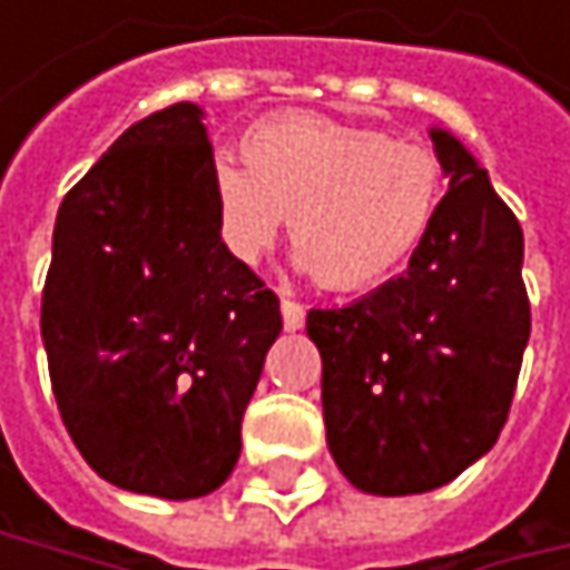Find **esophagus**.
<instances>
[{
  "label": "esophagus",
  "mask_w": 570,
  "mask_h": 570,
  "mask_svg": "<svg viewBox=\"0 0 570 570\" xmlns=\"http://www.w3.org/2000/svg\"><path fill=\"white\" fill-rule=\"evenodd\" d=\"M281 313H284V326L289 330V333L303 330V323H306V309H303L296 299L284 296V299H281Z\"/></svg>",
  "instance_id": "esophagus-1"
}]
</instances>
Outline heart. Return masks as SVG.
<instances>
[{
  "label": "heart",
  "instance_id": "obj_1",
  "mask_svg": "<svg viewBox=\"0 0 570 570\" xmlns=\"http://www.w3.org/2000/svg\"><path fill=\"white\" fill-rule=\"evenodd\" d=\"M240 151L244 165H210V197L227 250L247 267L293 217L296 267L330 289H363L393 277L439 214L435 155L376 128L274 115L244 135Z\"/></svg>",
  "mask_w": 570,
  "mask_h": 570
}]
</instances>
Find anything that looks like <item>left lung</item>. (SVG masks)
<instances>
[{
  "instance_id": "obj_1",
  "label": "left lung",
  "mask_w": 570,
  "mask_h": 570,
  "mask_svg": "<svg viewBox=\"0 0 570 570\" xmlns=\"http://www.w3.org/2000/svg\"><path fill=\"white\" fill-rule=\"evenodd\" d=\"M429 138L449 190L405 274L306 313L326 445L366 495H422L479 462L509 419L531 333L514 214L452 131Z\"/></svg>"
}]
</instances>
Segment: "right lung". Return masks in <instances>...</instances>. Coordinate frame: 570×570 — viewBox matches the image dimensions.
Returning <instances> with one entry per match:
<instances>
[{
  "instance_id": "add662e5",
  "label": "right lung",
  "mask_w": 570,
  "mask_h": 570,
  "mask_svg": "<svg viewBox=\"0 0 570 570\" xmlns=\"http://www.w3.org/2000/svg\"><path fill=\"white\" fill-rule=\"evenodd\" d=\"M204 108L131 125L61 200L42 343L61 422L111 485L187 502L240 459L281 299L217 227Z\"/></svg>"
}]
</instances>
